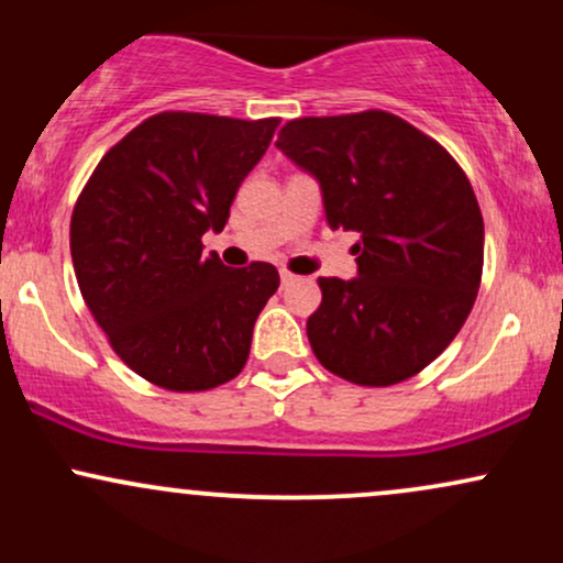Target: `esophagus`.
<instances>
[{"mask_svg":"<svg viewBox=\"0 0 563 563\" xmlns=\"http://www.w3.org/2000/svg\"><path fill=\"white\" fill-rule=\"evenodd\" d=\"M290 283H296V275H290L288 269H283V273H280V286H290Z\"/></svg>","mask_w":563,"mask_h":563,"instance_id":"obj_1","label":"esophagus"}]
</instances>
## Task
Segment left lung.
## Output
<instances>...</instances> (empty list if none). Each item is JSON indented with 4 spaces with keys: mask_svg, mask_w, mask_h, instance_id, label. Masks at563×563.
<instances>
[{
    "mask_svg": "<svg viewBox=\"0 0 563 563\" xmlns=\"http://www.w3.org/2000/svg\"><path fill=\"white\" fill-rule=\"evenodd\" d=\"M318 179L333 230L360 232L357 277H320L307 320L314 357L360 386H391L448 349L474 307L484 222L439 142L384 111L288 121L277 134Z\"/></svg>",
    "mask_w": 563,
    "mask_h": 563,
    "instance_id": "1",
    "label": "left lung"
}]
</instances>
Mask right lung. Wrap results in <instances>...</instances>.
Here are the masks:
<instances>
[{
	"label": "right lung",
	"mask_w": 563,
	"mask_h": 563,
	"mask_svg": "<svg viewBox=\"0 0 563 563\" xmlns=\"http://www.w3.org/2000/svg\"><path fill=\"white\" fill-rule=\"evenodd\" d=\"M280 119L166 111L102 156L70 217L81 296L113 352L169 391L228 384L280 286L273 264L232 269L203 254Z\"/></svg>",
	"instance_id": "obj_1"
}]
</instances>
